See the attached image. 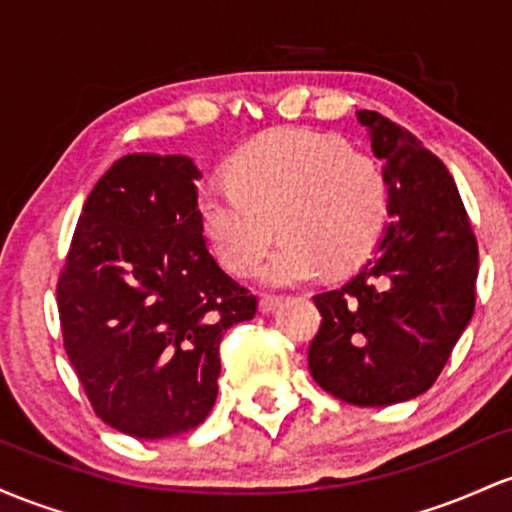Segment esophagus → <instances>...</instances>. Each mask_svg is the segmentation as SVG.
<instances>
[{
  "label": "esophagus",
  "mask_w": 512,
  "mask_h": 512,
  "mask_svg": "<svg viewBox=\"0 0 512 512\" xmlns=\"http://www.w3.org/2000/svg\"><path fill=\"white\" fill-rule=\"evenodd\" d=\"M278 307H280V297L275 295H263L261 300H258V312L261 314H273Z\"/></svg>",
  "instance_id": "34e87169"
}]
</instances>
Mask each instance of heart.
<instances>
[{"instance_id":"b5f03b06","label":"heart","mask_w":512,"mask_h":512,"mask_svg":"<svg viewBox=\"0 0 512 512\" xmlns=\"http://www.w3.org/2000/svg\"><path fill=\"white\" fill-rule=\"evenodd\" d=\"M195 210L215 254L237 275L254 271L280 232L285 239L261 280L290 287L326 268L358 266L382 237L389 193L380 164L338 137L275 130L241 149L229 181L205 186Z\"/></svg>"}]
</instances>
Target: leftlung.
<instances>
[{
	"mask_svg": "<svg viewBox=\"0 0 512 512\" xmlns=\"http://www.w3.org/2000/svg\"><path fill=\"white\" fill-rule=\"evenodd\" d=\"M384 162L387 225L346 285L314 295L321 314L309 372L353 406L401 404L428 392L474 314L479 251L447 166L409 130L358 111Z\"/></svg>",
	"mask_w": 512,
	"mask_h": 512,
	"instance_id": "obj_1",
	"label": "left lung"
}]
</instances>
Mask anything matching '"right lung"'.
<instances>
[{"mask_svg": "<svg viewBox=\"0 0 512 512\" xmlns=\"http://www.w3.org/2000/svg\"><path fill=\"white\" fill-rule=\"evenodd\" d=\"M198 179L183 154L118 159L86 198L57 280L67 358L96 416L137 440L205 421L222 336L256 314L208 251Z\"/></svg>", "mask_w": 512, "mask_h": 512, "instance_id": "1", "label": "right lung"}]
</instances>
